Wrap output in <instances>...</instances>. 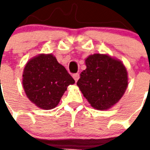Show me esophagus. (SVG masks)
I'll use <instances>...</instances> for the list:
<instances>
[{
	"mask_svg": "<svg viewBox=\"0 0 150 150\" xmlns=\"http://www.w3.org/2000/svg\"><path fill=\"white\" fill-rule=\"evenodd\" d=\"M73 76V78H74V79L75 80V82L78 81V79H79V75L78 73H76V74H74V75H72Z\"/></svg>",
	"mask_w": 150,
	"mask_h": 150,
	"instance_id": "obj_1",
	"label": "esophagus"
}]
</instances>
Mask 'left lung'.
<instances>
[{"label": "left lung", "instance_id": "left-lung-1", "mask_svg": "<svg viewBox=\"0 0 150 150\" xmlns=\"http://www.w3.org/2000/svg\"><path fill=\"white\" fill-rule=\"evenodd\" d=\"M77 85L91 107L107 110L121 99L128 87V72L121 61L103 54L89 55Z\"/></svg>", "mask_w": 150, "mask_h": 150}]
</instances>
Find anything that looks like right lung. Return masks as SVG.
Returning <instances> with one entry per match:
<instances>
[{
    "label": "right lung",
    "instance_id": "obj_1",
    "mask_svg": "<svg viewBox=\"0 0 150 150\" xmlns=\"http://www.w3.org/2000/svg\"><path fill=\"white\" fill-rule=\"evenodd\" d=\"M22 77L28 99L44 110L54 108L67 88L75 83L74 79L51 54H41L30 59Z\"/></svg>",
    "mask_w": 150,
    "mask_h": 150
}]
</instances>
